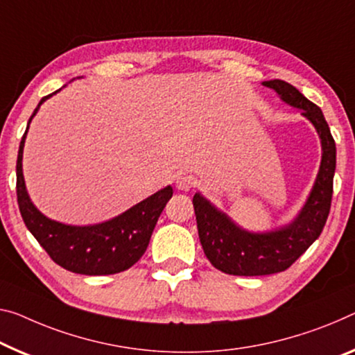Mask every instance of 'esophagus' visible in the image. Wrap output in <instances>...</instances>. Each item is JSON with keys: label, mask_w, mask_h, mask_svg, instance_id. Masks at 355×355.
Here are the masks:
<instances>
[{"label": "esophagus", "mask_w": 355, "mask_h": 355, "mask_svg": "<svg viewBox=\"0 0 355 355\" xmlns=\"http://www.w3.org/2000/svg\"><path fill=\"white\" fill-rule=\"evenodd\" d=\"M195 184V178L190 176V174H181V176H178L176 179V187L179 190H184V192H189L190 189H193Z\"/></svg>", "instance_id": "34e87169"}]
</instances>
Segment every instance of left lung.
I'll return each mask as SVG.
<instances>
[{"mask_svg": "<svg viewBox=\"0 0 355 355\" xmlns=\"http://www.w3.org/2000/svg\"><path fill=\"white\" fill-rule=\"evenodd\" d=\"M261 84L275 90L287 105L302 109L319 135L322 160L313 190L298 216L271 232L244 230L203 195H193L196 227L206 257L217 270L233 276H265L287 270L322 233L334 193L336 147L320 107L286 80L272 79Z\"/></svg>", "mask_w": 355, "mask_h": 355, "instance_id": "1", "label": "left lung"}]
</instances>
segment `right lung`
Returning <instances> with one entry per match:
<instances>
[{"label": "right lung", "mask_w": 355, "mask_h": 355, "mask_svg": "<svg viewBox=\"0 0 355 355\" xmlns=\"http://www.w3.org/2000/svg\"><path fill=\"white\" fill-rule=\"evenodd\" d=\"M52 95H47L40 101L31 114L28 127L37 109ZM28 127L20 141L17 155V203L21 219L33 236L57 265L78 275H116L133 266L146 252L155 223L168 200L173 196L171 185L147 196L121 216L96 225H67L49 219L31 203L25 187L21 159Z\"/></svg>", "instance_id": "1"}]
</instances>
